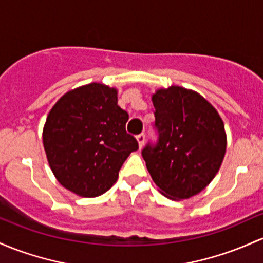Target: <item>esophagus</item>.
<instances>
[{"label": "esophagus", "instance_id": "34e87169", "mask_svg": "<svg viewBox=\"0 0 263 263\" xmlns=\"http://www.w3.org/2000/svg\"><path fill=\"white\" fill-rule=\"evenodd\" d=\"M136 140L138 142V147H140V149H141L143 147V143H145V134L138 135V136L136 137Z\"/></svg>", "mask_w": 263, "mask_h": 263}]
</instances>
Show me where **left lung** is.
Here are the masks:
<instances>
[{
    "instance_id": "1",
    "label": "left lung",
    "mask_w": 263,
    "mask_h": 263,
    "mask_svg": "<svg viewBox=\"0 0 263 263\" xmlns=\"http://www.w3.org/2000/svg\"><path fill=\"white\" fill-rule=\"evenodd\" d=\"M157 146L142 151L158 191L186 200L206 189L217 175L227 147L223 121L198 92L170 86L152 95Z\"/></svg>"
}]
</instances>
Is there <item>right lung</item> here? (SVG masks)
<instances>
[{
	"mask_svg": "<svg viewBox=\"0 0 263 263\" xmlns=\"http://www.w3.org/2000/svg\"><path fill=\"white\" fill-rule=\"evenodd\" d=\"M117 88L99 82L71 89L46 118L42 141L54 177L81 197L107 192L136 138L126 132L128 114L117 105Z\"/></svg>",
	"mask_w": 263,
	"mask_h": 263,
	"instance_id": "add662e5",
	"label": "right lung"
}]
</instances>
